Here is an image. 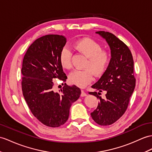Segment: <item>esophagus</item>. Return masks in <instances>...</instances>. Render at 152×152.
Returning a JSON list of instances; mask_svg holds the SVG:
<instances>
[{
    "label": "esophagus",
    "mask_w": 152,
    "mask_h": 152,
    "mask_svg": "<svg viewBox=\"0 0 152 152\" xmlns=\"http://www.w3.org/2000/svg\"><path fill=\"white\" fill-rule=\"evenodd\" d=\"M87 96L86 93L83 90H82V93H81V96L83 97V96Z\"/></svg>",
    "instance_id": "1"
}]
</instances>
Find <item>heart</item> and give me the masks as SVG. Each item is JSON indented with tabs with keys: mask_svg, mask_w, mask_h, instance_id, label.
Here are the masks:
<instances>
[{
	"mask_svg": "<svg viewBox=\"0 0 152 152\" xmlns=\"http://www.w3.org/2000/svg\"><path fill=\"white\" fill-rule=\"evenodd\" d=\"M76 50L87 58L84 65V70H76L70 74V83L80 87H84L92 82L93 74L95 76L103 75L107 69L111 59L109 52L102 50V46L91 38H83L74 45ZM71 52L66 47L63 48L59 54V61L66 69L72 66Z\"/></svg>",
	"mask_w": 152,
	"mask_h": 152,
	"instance_id": "heart-1",
	"label": "heart"
}]
</instances>
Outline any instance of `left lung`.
I'll list each match as a JSON object with an SVG mask.
<instances>
[{"mask_svg":"<svg viewBox=\"0 0 152 152\" xmlns=\"http://www.w3.org/2000/svg\"><path fill=\"white\" fill-rule=\"evenodd\" d=\"M96 34L107 41L111 49V58L104 75L92 86V88L100 93H89L100 100L96 109L91 115L98 124L109 126L118 121L128 108L135 87L134 62L128 46L114 34L104 31H98ZM103 90L107 92L104 99L99 96Z\"/></svg>","mask_w":152,"mask_h":152,"instance_id":"obj_1","label":"left lung"}]
</instances>
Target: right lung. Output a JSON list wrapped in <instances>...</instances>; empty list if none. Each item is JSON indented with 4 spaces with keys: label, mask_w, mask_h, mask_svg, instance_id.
<instances>
[{
    "label": "right lung",
    "mask_w": 152,
    "mask_h": 152,
    "mask_svg": "<svg viewBox=\"0 0 152 152\" xmlns=\"http://www.w3.org/2000/svg\"><path fill=\"white\" fill-rule=\"evenodd\" d=\"M66 42L59 35L37 39L28 48L21 69L23 94L28 107L39 121L52 128L65 124L70 106L81 94L80 88L66 83L59 92L54 91L53 81L58 78L65 82L67 78L59 61Z\"/></svg>",
    "instance_id": "1"
}]
</instances>
